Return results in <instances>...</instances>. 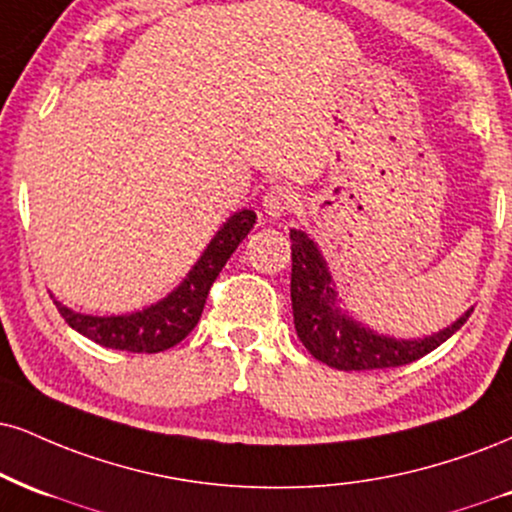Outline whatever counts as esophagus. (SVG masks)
Here are the masks:
<instances>
[{
    "mask_svg": "<svg viewBox=\"0 0 512 512\" xmlns=\"http://www.w3.org/2000/svg\"><path fill=\"white\" fill-rule=\"evenodd\" d=\"M295 200H298V197H295V193L288 186H272L262 200L264 214L272 219L286 217V214L295 207Z\"/></svg>",
    "mask_w": 512,
    "mask_h": 512,
    "instance_id": "1",
    "label": "esophagus"
}]
</instances>
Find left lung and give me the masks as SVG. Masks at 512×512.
Returning a JSON list of instances; mask_svg holds the SVG:
<instances>
[{
  "mask_svg": "<svg viewBox=\"0 0 512 512\" xmlns=\"http://www.w3.org/2000/svg\"><path fill=\"white\" fill-rule=\"evenodd\" d=\"M291 303L298 338L324 365L343 372L386 369L415 362L439 348L467 322L474 307L451 326L422 338H396L369 329L341 307L334 276L310 233L291 229Z\"/></svg>",
  "mask_w": 512,
  "mask_h": 512,
  "instance_id": "8db88e82",
  "label": "left lung"
}]
</instances>
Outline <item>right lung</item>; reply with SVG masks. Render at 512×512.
I'll return each mask as SVG.
<instances>
[{"instance_id": "obj_1", "label": "right lung", "mask_w": 512, "mask_h": 512, "mask_svg": "<svg viewBox=\"0 0 512 512\" xmlns=\"http://www.w3.org/2000/svg\"><path fill=\"white\" fill-rule=\"evenodd\" d=\"M255 221L257 214L252 209L233 212L197 257L186 279L169 295L143 310L97 317L71 310L59 300H54V305L71 329L104 348L128 350V353H162V350L174 348L200 322L209 288L238 245L243 243V238L252 231Z\"/></svg>"}]
</instances>
